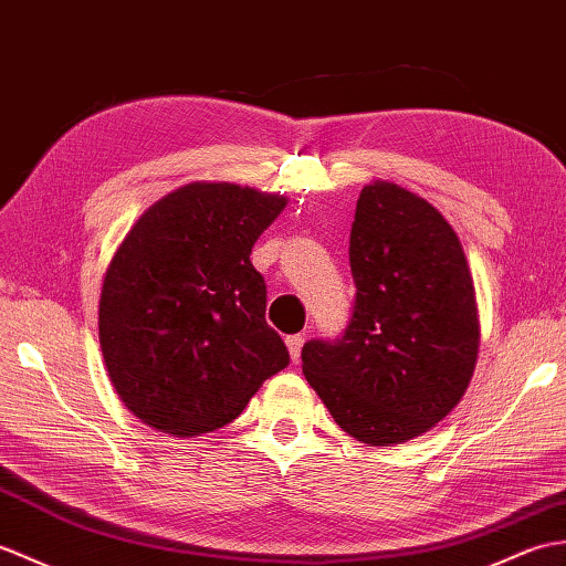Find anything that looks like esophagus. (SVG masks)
Here are the masks:
<instances>
[{"label":"esophagus","mask_w":566,"mask_h":566,"mask_svg":"<svg viewBox=\"0 0 566 566\" xmlns=\"http://www.w3.org/2000/svg\"><path fill=\"white\" fill-rule=\"evenodd\" d=\"M301 347H304V337H301V335H289L286 337V349H289V357H292V361H298Z\"/></svg>","instance_id":"obj_1"}]
</instances>
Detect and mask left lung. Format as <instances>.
I'll list each match as a JSON object with an SVG mask.
<instances>
[{"label": "left lung", "instance_id": "8db88e82", "mask_svg": "<svg viewBox=\"0 0 566 566\" xmlns=\"http://www.w3.org/2000/svg\"><path fill=\"white\" fill-rule=\"evenodd\" d=\"M349 268L347 331L304 345V376L349 437L405 443L461 402L475 371L480 318L463 245L424 197L374 180L357 200Z\"/></svg>", "mask_w": 566, "mask_h": 566}]
</instances>
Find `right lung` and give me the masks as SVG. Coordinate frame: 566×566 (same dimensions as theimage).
Returning a JSON list of instances; mask_svg holds the SVG:
<instances>
[{
    "label": "right lung",
    "instance_id": "right-lung-1",
    "mask_svg": "<svg viewBox=\"0 0 566 566\" xmlns=\"http://www.w3.org/2000/svg\"><path fill=\"white\" fill-rule=\"evenodd\" d=\"M284 207L282 195L188 182L125 235L103 277L98 339L115 392L144 424L214 431L289 364L251 262Z\"/></svg>",
    "mask_w": 566,
    "mask_h": 566
}]
</instances>
